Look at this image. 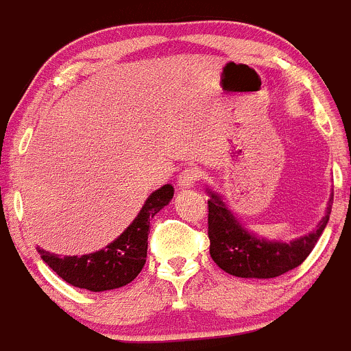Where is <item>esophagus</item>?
Returning <instances> with one entry per match:
<instances>
[{
	"instance_id": "34e87169",
	"label": "esophagus",
	"mask_w": 351,
	"mask_h": 351,
	"mask_svg": "<svg viewBox=\"0 0 351 351\" xmlns=\"http://www.w3.org/2000/svg\"><path fill=\"white\" fill-rule=\"evenodd\" d=\"M200 179V172L197 169H184L181 173L178 176V186L179 189H189L193 186L197 184V181Z\"/></svg>"
}]
</instances>
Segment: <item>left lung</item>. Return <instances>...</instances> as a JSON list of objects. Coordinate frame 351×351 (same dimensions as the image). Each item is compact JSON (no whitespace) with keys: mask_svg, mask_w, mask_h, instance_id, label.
<instances>
[{"mask_svg":"<svg viewBox=\"0 0 351 351\" xmlns=\"http://www.w3.org/2000/svg\"><path fill=\"white\" fill-rule=\"evenodd\" d=\"M207 195L210 257L221 269L240 278H275L300 266L326 230L334 197L330 195L326 215L313 231L284 242L257 237L240 223L219 193L207 188Z\"/></svg>","mask_w":351,"mask_h":351,"instance_id":"obj_1","label":"left lung"}]
</instances>
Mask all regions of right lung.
<instances>
[{"mask_svg":"<svg viewBox=\"0 0 351 351\" xmlns=\"http://www.w3.org/2000/svg\"><path fill=\"white\" fill-rule=\"evenodd\" d=\"M172 197V184H165L151 193L127 230L97 252L60 257L59 254H50L36 247L38 254L62 280L75 287L92 292L123 287L130 284L146 265L149 221L169 205Z\"/></svg>","mask_w":351,"mask_h":351,"instance_id":"add662e5","label":"right lung"}]
</instances>
